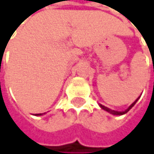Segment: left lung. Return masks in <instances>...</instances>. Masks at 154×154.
Masks as SVG:
<instances>
[{"mask_svg": "<svg viewBox=\"0 0 154 154\" xmlns=\"http://www.w3.org/2000/svg\"><path fill=\"white\" fill-rule=\"evenodd\" d=\"M140 98V96L139 97H138V98L134 101V102H133L130 106H129V107H128L125 111H122V112H119V111H115V110H111V109H109L108 107H105V106L104 105H102V104H99V106H100V108L101 109H103V110H105V111H107V112L108 113H110V114H112V115H115V116H122V115H124V114H126L127 112H128V111H129L132 107H133V106H134L135 104H136V102H137V101H138V99H139Z\"/></svg>", "mask_w": 154, "mask_h": 154, "instance_id": "8db88e82", "label": "left lung"}]
</instances>
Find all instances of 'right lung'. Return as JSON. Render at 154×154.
<instances>
[{
	"label": "right lung",
	"instance_id": "1",
	"mask_svg": "<svg viewBox=\"0 0 154 154\" xmlns=\"http://www.w3.org/2000/svg\"><path fill=\"white\" fill-rule=\"evenodd\" d=\"M45 114V113H44ZM35 116H42V114H35Z\"/></svg>",
	"mask_w": 154,
	"mask_h": 154
}]
</instances>
